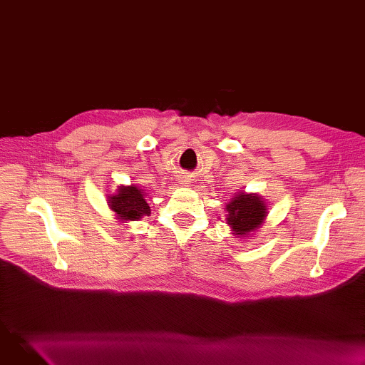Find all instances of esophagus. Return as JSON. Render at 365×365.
<instances>
[{
	"mask_svg": "<svg viewBox=\"0 0 365 365\" xmlns=\"http://www.w3.org/2000/svg\"><path fill=\"white\" fill-rule=\"evenodd\" d=\"M184 184H187V181H184Z\"/></svg>",
	"mask_w": 365,
	"mask_h": 365,
	"instance_id": "1",
	"label": "esophagus"
}]
</instances>
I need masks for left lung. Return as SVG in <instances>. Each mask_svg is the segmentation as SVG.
Wrapping results in <instances>:
<instances>
[{"label":"left lung","instance_id":"8db88e82","mask_svg":"<svg viewBox=\"0 0 365 365\" xmlns=\"http://www.w3.org/2000/svg\"><path fill=\"white\" fill-rule=\"evenodd\" d=\"M225 211H227V224L232 227L233 235L247 237L263 224L267 206L262 196L240 192L225 205Z\"/></svg>","mask_w":365,"mask_h":365}]
</instances>
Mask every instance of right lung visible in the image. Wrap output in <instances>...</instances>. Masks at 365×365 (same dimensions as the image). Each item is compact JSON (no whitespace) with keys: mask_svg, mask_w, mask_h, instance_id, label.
I'll use <instances>...</instances> for the list:
<instances>
[{"mask_svg":"<svg viewBox=\"0 0 365 365\" xmlns=\"http://www.w3.org/2000/svg\"><path fill=\"white\" fill-rule=\"evenodd\" d=\"M108 206L121 222L138 221L151 212L145 192L136 185H120L115 195L108 196Z\"/></svg>","mask_w":365,"mask_h":365,"instance_id":"1","label":"right lung"}]
</instances>
